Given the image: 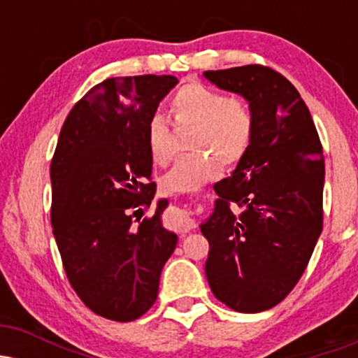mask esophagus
<instances>
[{
	"label": "esophagus",
	"mask_w": 358,
	"mask_h": 358,
	"mask_svg": "<svg viewBox=\"0 0 358 358\" xmlns=\"http://www.w3.org/2000/svg\"><path fill=\"white\" fill-rule=\"evenodd\" d=\"M170 224L173 225V229H176V231L182 234L190 232L192 229L195 227V224H193V220L190 219V213L187 210H175L170 215Z\"/></svg>",
	"instance_id": "34e87169"
}]
</instances>
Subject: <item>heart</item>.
Segmentation results:
<instances>
[{
	"instance_id": "heart-1",
	"label": "heart",
	"mask_w": 358,
	"mask_h": 358,
	"mask_svg": "<svg viewBox=\"0 0 358 358\" xmlns=\"http://www.w3.org/2000/svg\"><path fill=\"white\" fill-rule=\"evenodd\" d=\"M175 122L193 127L190 150L196 153L178 159L162 178L168 193L195 192L219 175L220 166H232L248 153L254 136V113L242 96H225L200 82H188L171 96L168 104ZM146 145L156 165L173 158L171 129L162 116L150 119Z\"/></svg>"
}]
</instances>
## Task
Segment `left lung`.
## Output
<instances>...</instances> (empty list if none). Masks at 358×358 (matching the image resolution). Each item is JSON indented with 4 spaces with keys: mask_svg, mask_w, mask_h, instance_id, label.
Returning <instances> with one entry per match:
<instances>
[{
    "mask_svg": "<svg viewBox=\"0 0 358 358\" xmlns=\"http://www.w3.org/2000/svg\"><path fill=\"white\" fill-rule=\"evenodd\" d=\"M203 77L245 97L256 121L248 153L215 183V208L200 225L210 245L205 274L224 305L259 313L296 286L322 234V143L305 101L279 72L244 65Z\"/></svg>",
    "mask_w": 358,
    "mask_h": 358,
    "instance_id": "left-lung-1",
    "label": "left lung"
}]
</instances>
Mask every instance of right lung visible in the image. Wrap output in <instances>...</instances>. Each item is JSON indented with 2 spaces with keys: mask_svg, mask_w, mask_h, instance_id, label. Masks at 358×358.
Returning a JSON list of instances; mask_svg holds the SVG:
<instances>
[{
  "mask_svg": "<svg viewBox=\"0 0 358 358\" xmlns=\"http://www.w3.org/2000/svg\"><path fill=\"white\" fill-rule=\"evenodd\" d=\"M176 84L173 76L97 84L69 113L52 159V227L65 274L85 306L114 322L153 306L178 241L162 224L165 199L151 217L137 215L156 192L148 122Z\"/></svg>",
  "mask_w": 358,
  "mask_h": 358,
  "instance_id": "add662e5",
  "label": "right lung"
}]
</instances>
